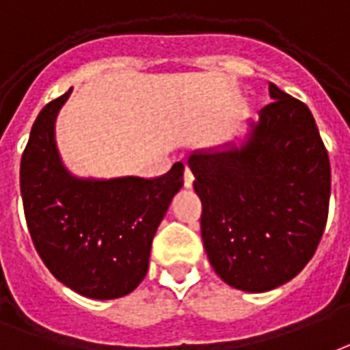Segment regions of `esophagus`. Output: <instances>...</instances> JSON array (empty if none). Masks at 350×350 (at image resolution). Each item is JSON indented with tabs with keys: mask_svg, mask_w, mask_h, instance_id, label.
I'll return each mask as SVG.
<instances>
[{
	"mask_svg": "<svg viewBox=\"0 0 350 350\" xmlns=\"http://www.w3.org/2000/svg\"><path fill=\"white\" fill-rule=\"evenodd\" d=\"M193 182H195V174L189 167H185V172H183V185L185 187H193Z\"/></svg>",
	"mask_w": 350,
	"mask_h": 350,
	"instance_id": "obj_1",
	"label": "esophagus"
}]
</instances>
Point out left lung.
<instances>
[{"label":"left lung","mask_w":350,"mask_h":350,"mask_svg":"<svg viewBox=\"0 0 350 350\" xmlns=\"http://www.w3.org/2000/svg\"><path fill=\"white\" fill-rule=\"evenodd\" d=\"M269 94L247 142L189 155L209 263L228 286L250 293L306 267L330 200V161L312 113L274 83Z\"/></svg>","instance_id":"obj_1"}]
</instances>
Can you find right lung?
Here are the masks:
<instances>
[{"mask_svg":"<svg viewBox=\"0 0 350 350\" xmlns=\"http://www.w3.org/2000/svg\"><path fill=\"white\" fill-rule=\"evenodd\" d=\"M64 92L38 113L20 163L31 239L57 280L89 299L131 293L148 273L155 230L183 185V163L152 180L76 178L55 144Z\"/></svg>","mask_w":350,"mask_h":350,"instance_id":"obj_1","label":"right lung"}]
</instances>
